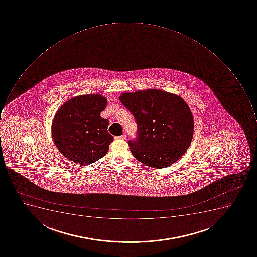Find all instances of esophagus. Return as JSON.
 I'll list each match as a JSON object with an SVG mask.
<instances>
[{"mask_svg":"<svg viewBox=\"0 0 257 257\" xmlns=\"http://www.w3.org/2000/svg\"><path fill=\"white\" fill-rule=\"evenodd\" d=\"M116 138H117V139L125 140L126 138H127V136L124 135V134H123V135L119 136V137H116Z\"/></svg>","mask_w":257,"mask_h":257,"instance_id":"1","label":"esophagus"}]
</instances>
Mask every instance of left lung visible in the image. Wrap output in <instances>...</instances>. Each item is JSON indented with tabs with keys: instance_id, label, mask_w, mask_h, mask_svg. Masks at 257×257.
<instances>
[{
	"instance_id": "obj_1",
	"label": "left lung",
	"mask_w": 257,
	"mask_h": 257,
	"mask_svg": "<svg viewBox=\"0 0 257 257\" xmlns=\"http://www.w3.org/2000/svg\"><path fill=\"white\" fill-rule=\"evenodd\" d=\"M119 99L138 123V138L128 141L136 159L162 169L182 158L190 146L194 127L184 99L159 89L124 92Z\"/></svg>"
}]
</instances>
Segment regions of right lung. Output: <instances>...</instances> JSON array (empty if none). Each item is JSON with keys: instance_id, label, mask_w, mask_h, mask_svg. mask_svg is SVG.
<instances>
[{"instance_id": "right-lung-1", "label": "right lung", "mask_w": 257, "mask_h": 257, "mask_svg": "<svg viewBox=\"0 0 257 257\" xmlns=\"http://www.w3.org/2000/svg\"><path fill=\"white\" fill-rule=\"evenodd\" d=\"M107 98L99 94L71 98L59 107L53 119L51 134L65 158L87 166L103 158L113 142L107 132L109 121L100 116Z\"/></svg>"}]
</instances>
